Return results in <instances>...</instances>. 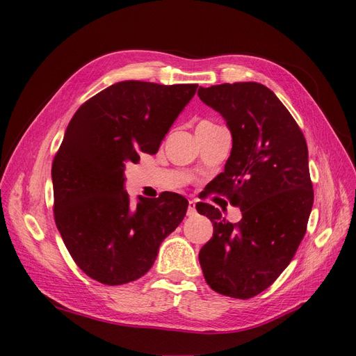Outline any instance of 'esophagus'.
<instances>
[{
    "mask_svg": "<svg viewBox=\"0 0 356 356\" xmlns=\"http://www.w3.org/2000/svg\"><path fill=\"white\" fill-rule=\"evenodd\" d=\"M196 213V203L190 200L188 202V208H187V215H195Z\"/></svg>",
    "mask_w": 356,
    "mask_h": 356,
    "instance_id": "34e87169",
    "label": "esophagus"
}]
</instances>
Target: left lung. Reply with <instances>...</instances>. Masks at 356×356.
<instances>
[{
	"mask_svg": "<svg viewBox=\"0 0 356 356\" xmlns=\"http://www.w3.org/2000/svg\"><path fill=\"white\" fill-rule=\"evenodd\" d=\"M197 95L224 117L233 138L213 191L242 211L233 224L212 204H196L213 225L199 261L213 291L246 300L276 281L305 238L314 204L307 144L285 105L260 83H224Z\"/></svg>",
	"mask_w": 356,
	"mask_h": 356,
	"instance_id": "left-lung-1",
	"label": "left lung"
}]
</instances>
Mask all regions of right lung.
Here are the masks:
<instances>
[{"instance_id":"obj_1","label":"right lung","mask_w":356,"mask_h":356,"mask_svg":"<svg viewBox=\"0 0 356 356\" xmlns=\"http://www.w3.org/2000/svg\"><path fill=\"white\" fill-rule=\"evenodd\" d=\"M197 84L120 81L74 114L53 159V212L68 252L89 277L123 285L144 276L188 202L177 193L136 204L124 191V169L139 153L156 154Z\"/></svg>"}]
</instances>
